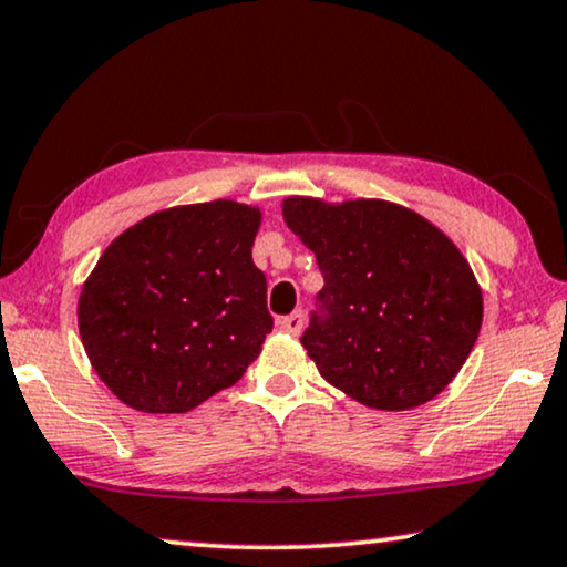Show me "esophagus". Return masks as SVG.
<instances>
[{
	"instance_id": "1",
	"label": "esophagus",
	"mask_w": 567,
	"mask_h": 567,
	"mask_svg": "<svg viewBox=\"0 0 567 567\" xmlns=\"http://www.w3.org/2000/svg\"><path fill=\"white\" fill-rule=\"evenodd\" d=\"M278 327H281V330L289 332V334H299L301 327H303V315H301V311H293V315H289V317H281V319H278Z\"/></svg>"
}]
</instances>
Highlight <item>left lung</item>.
Returning a JSON list of instances; mask_svg holds the SVG:
<instances>
[{
	"instance_id": "obj_1",
	"label": "left lung",
	"mask_w": 567,
	"mask_h": 567,
	"mask_svg": "<svg viewBox=\"0 0 567 567\" xmlns=\"http://www.w3.org/2000/svg\"><path fill=\"white\" fill-rule=\"evenodd\" d=\"M284 223L324 276L301 338L322 379L381 412H406L445 391L483 322L481 286L457 245L383 199L289 196Z\"/></svg>"
}]
</instances>
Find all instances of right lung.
<instances>
[{
  "instance_id": "1",
  "label": "right lung",
  "mask_w": 567,
  "mask_h": 567,
  "mask_svg": "<svg viewBox=\"0 0 567 567\" xmlns=\"http://www.w3.org/2000/svg\"><path fill=\"white\" fill-rule=\"evenodd\" d=\"M258 207L217 199L141 219L84 281L79 334L122 404L184 414L243 379L274 317L252 264Z\"/></svg>"
}]
</instances>
